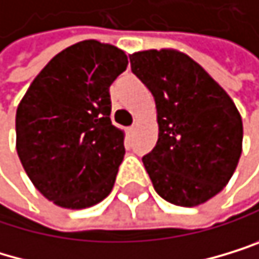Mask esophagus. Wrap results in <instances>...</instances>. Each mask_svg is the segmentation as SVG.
I'll list each match as a JSON object with an SVG mask.
<instances>
[{
    "label": "esophagus",
    "mask_w": 259,
    "mask_h": 259,
    "mask_svg": "<svg viewBox=\"0 0 259 259\" xmlns=\"http://www.w3.org/2000/svg\"><path fill=\"white\" fill-rule=\"evenodd\" d=\"M125 131H127V135H128V137H132V135L135 134V125H131V127H127Z\"/></svg>",
    "instance_id": "esophagus-1"
}]
</instances>
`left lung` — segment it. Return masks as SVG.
Segmentation results:
<instances>
[{
  "mask_svg": "<svg viewBox=\"0 0 259 259\" xmlns=\"http://www.w3.org/2000/svg\"><path fill=\"white\" fill-rule=\"evenodd\" d=\"M128 57L157 108V143L142 159L156 193L180 207L204 204L228 185L242 153L244 127L234 102L182 52Z\"/></svg>",
  "mask_w": 259,
  "mask_h": 259,
  "instance_id": "8db88e82",
  "label": "left lung"
}]
</instances>
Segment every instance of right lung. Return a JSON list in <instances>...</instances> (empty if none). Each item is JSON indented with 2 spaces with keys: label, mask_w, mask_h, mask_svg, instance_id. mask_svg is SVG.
Listing matches in <instances>:
<instances>
[{
  "label": "right lung",
  "mask_w": 259,
  "mask_h": 259,
  "mask_svg": "<svg viewBox=\"0 0 259 259\" xmlns=\"http://www.w3.org/2000/svg\"><path fill=\"white\" fill-rule=\"evenodd\" d=\"M127 63L111 44L81 41L57 54L19 103L17 154L54 204L85 208L111 193L125 148L110 117V85Z\"/></svg>",
  "instance_id": "right-lung-1"
}]
</instances>
